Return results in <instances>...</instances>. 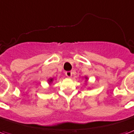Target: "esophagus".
I'll return each mask as SVG.
<instances>
[{
	"mask_svg": "<svg viewBox=\"0 0 134 134\" xmlns=\"http://www.w3.org/2000/svg\"><path fill=\"white\" fill-rule=\"evenodd\" d=\"M65 74H66V76L68 77V78H70V77L72 76V72H71V71H66V73H65Z\"/></svg>",
	"mask_w": 134,
	"mask_h": 134,
	"instance_id": "obj_1",
	"label": "esophagus"
}]
</instances>
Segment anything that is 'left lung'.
<instances>
[{
    "label": "left lung",
    "mask_w": 134,
    "mask_h": 134,
    "mask_svg": "<svg viewBox=\"0 0 134 134\" xmlns=\"http://www.w3.org/2000/svg\"><path fill=\"white\" fill-rule=\"evenodd\" d=\"M86 78V79H87V78Z\"/></svg>",
    "instance_id": "1"
}]
</instances>
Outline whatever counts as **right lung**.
<instances>
[{"instance_id": "1", "label": "right lung", "mask_w": 134, "mask_h": 134, "mask_svg": "<svg viewBox=\"0 0 134 134\" xmlns=\"http://www.w3.org/2000/svg\"><path fill=\"white\" fill-rule=\"evenodd\" d=\"M53 80H54V79H53V78H51V79H49V82L51 83V82H52V81H53Z\"/></svg>"}]
</instances>
